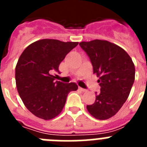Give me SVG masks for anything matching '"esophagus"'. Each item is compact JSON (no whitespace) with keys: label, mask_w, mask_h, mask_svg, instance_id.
<instances>
[{"label":"esophagus","mask_w":147,"mask_h":147,"mask_svg":"<svg viewBox=\"0 0 147 147\" xmlns=\"http://www.w3.org/2000/svg\"><path fill=\"white\" fill-rule=\"evenodd\" d=\"M79 90H81V91H82V92H85L86 91V89H84V88H79Z\"/></svg>","instance_id":"1"}]
</instances>
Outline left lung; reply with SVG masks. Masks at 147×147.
I'll use <instances>...</instances> for the list:
<instances>
[{
  "label": "left lung",
  "instance_id": "left-lung-1",
  "mask_svg": "<svg viewBox=\"0 0 147 147\" xmlns=\"http://www.w3.org/2000/svg\"><path fill=\"white\" fill-rule=\"evenodd\" d=\"M80 45L89 57L101 87L94 103L87 105L88 111L99 120L110 119L129 96L135 80L134 63L124 49L107 40L82 42Z\"/></svg>",
  "mask_w": 147,
  "mask_h": 147
}]
</instances>
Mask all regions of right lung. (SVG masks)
I'll return each instance as SVG.
<instances>
[{
	"label": "right lung",
	"mask_w": 147,
	"mask_h": 147,
	"mask_svg": "<svg viewBox=\"0 0 147 147\" xmlns=\"http://www.w3.org/2000/svg\"><path fill=\"white\" fill-rule=\"evenodd\" d=\"M78 42L43 39L30 44L19 57L15 67L17 89L23 104L32 114L44 120L57 116L67 94L76 90V83L54 81L53 72Z\"/></svg>",
	"instance_id": "obj_1"
}]
</instances>
